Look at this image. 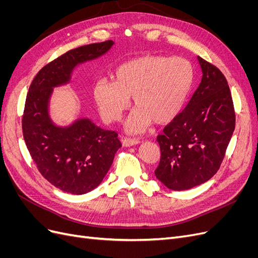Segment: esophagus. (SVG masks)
<instances>
[{
    "label": "esophagus",
    "instance_id": "1",
    "mask_svg": "<svg viewBox=\"0 0 258 258\" xmlns=\"http://www.w3.org/2000/svg\"><path fill=\"white\" fill-rule=\"evenodd\" d=\"M139 143H141V140L139 139H131V138H124L122 139V145L129 147V146H134Z\"/></svg>",
    "mask_w": 258,
    "mask_h": 258
}]
</instances>
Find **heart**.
<instances>
[{"label": "heart", "mask_w": 258, "mask_h": 258, "mask_svg": "<svg viewBox=\"0 0 258 258\" xmlns=\"http://www.w3.org/2000/svg\"><path fill=\"white\" fill-rule=\"evenodd\" d=\"M114 81L99 80L95 99L103 119L117 122L130 107H137L128 130L141 132L151 122L165 124L182 111L195 79L194 67L183 57L142 56L116 68Z\"/></svg>", "instance_id": "1"}]
</instances>
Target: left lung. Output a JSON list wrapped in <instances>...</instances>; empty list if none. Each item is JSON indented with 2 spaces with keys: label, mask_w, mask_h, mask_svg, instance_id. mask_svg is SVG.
<instances>
[{
  "label": "left lung",
  "mask_w": 258,
  "mask_h": 258,
  "mask_svg": "<svg viewBox=\"0 0 258 258\" xmlns=\"http://www.w3.org/2000/svg\"><path fill=\"white\" fill-rule=\"evenodd\" d=\"M202 79L184 111L157 137L161 157L155 175L172 190H186L212 177L225 157L236 124L227 81L198 57Z\"/></svg>",
  "instance_id": "obj_1"
}]
</instances>
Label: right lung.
I'll return each mask as SVG.
<instances>
[{"label":"right lung","mask_w":258,"mask_h":258,"mask_svg":"<svg viewBox=\"0 0 258 258\" xmlns=\"http://www.w3.org/2000/svg\"><path fill=\"white\" fill-rule=\"evenodd\" d=\"M113 45L105 41L69 50L46 64L30 85L23 139L41 174L66 192L83 195L98 187L121 143L115 131L100 128L89 118L57 126L49 116V100L54 87L70 83L77 66L103 56Z\"/></svg>","instance_id":"add662e5"}]
</instances>
